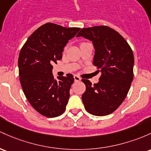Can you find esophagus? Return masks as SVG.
I'll return each instance as SVG.
<instances>
[{"label": "esophagus", "instance_id": "34e87169", "mask_svg": "<svg viewBox=\"0 0 151 151\" xmlns=\"http://www.w3.org/2000/svg\"><path fill=\"white\" fill-rule=\"evenodd\" d=\"M74 81H75V82H79V81L81 80V78L79 77L78 75H74Z\"/></svg>", "mask_w": 151, "mask_h": 151}]
</instances>
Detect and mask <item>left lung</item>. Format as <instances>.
Returning a JSON list of instances; mask_svg holds the SVG:
<instances>
[{
    "instance_id": "left-lung-1",
    "label": "left lung",
    "mask_w": 151,
    "mask_h": 151,
    "mask_svg": "<svg viewBox=\"0 0 151 151\" xmlns=\"http://www.w3.org/2000/svg\"><path fill=\"white\" fill-rule=\"evenodd\" d=\"M78 36L92 41L95 52L93 64L101 72L92 85L82 79L86 90L82 95L84 108L96 116L110 115L126 97L133 79L134 56L128 43L117 31L106 26L84 28Z\"/></svg>"
}]
</instances>
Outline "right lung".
Segmentation results:
<instances>
[{"mask_svg": "<svg viewBox=\"0 0 151 151\" xmlns=\"http://www.w3.org/2000/svg\"><path fill=\"white\" fill-rule=\"evenodd\" d=\"M80 28L47 23L28 38L20 51L19 79L26 99L41 115L55 117L64 113L74 82L72 74L54 78L53 64L62 57L64 47Z\"/></svg>", "mask_w": 151, "mask_h": 151, "instance_id": "obj_1", "label": "right lung"}]
</instances>
